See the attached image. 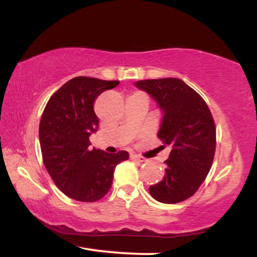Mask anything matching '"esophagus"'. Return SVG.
Instances as JSON below:
<instances>
[{"label":"esophagus","instance_id":"1","mask_svg":"<svg viewBox=\"0 0 257 257\" xmlns=\"http://www.w3.org/2000/svg\"><path fill=\"white\" fill-rule=\"evenodd\" d=\"M131 158L134 159V161H138V162H145L146 161L145 158L141 157V156H139V155H132Z\"/></svg>","mask_w":257,"mask_h":257}]
</instances>
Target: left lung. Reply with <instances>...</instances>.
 <instances>
[{
  "instance_id": "1",
  "label": "left lung",
  "mask_w": 257,
  "mask_h": 257,
  "mask_svg": "<svg viewBox=\"0 0 257 257\" xmlns=\"http://www.w3.org/2000/svg\"><path fill=\"white\" fill-rule=\"evenodd\" d=\"M135 87L155 99L163 113L158 138L172 146L166 175L150 186L156 200L166 204L184 202L203 184L214 161L216 129L208 105L179 78L138 81Z\"/></svg>"
}]
</instances>
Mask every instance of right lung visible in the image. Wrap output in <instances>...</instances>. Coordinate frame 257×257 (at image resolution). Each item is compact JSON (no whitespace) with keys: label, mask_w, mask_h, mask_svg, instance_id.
Wrapping results in <instances>:
<instances>
[{"label":"right lung","mask_w":257,"mask_h":257,"mask_svg":"<svg viewBox=\"0 0 257 257\" xmlns=\"http://www.w3.org/2000/svg\"><path fill=\"white\" fill-rule=\"evenodd\" d=\"M118 81L79 76L67 81L47 102L41 117V151L44 167L61 192L79 202H96L111 188L114 168L129 153L90 149L98 131L94 102Z\"/></svg>","instance_id":"obj_1"}]
</instances>
